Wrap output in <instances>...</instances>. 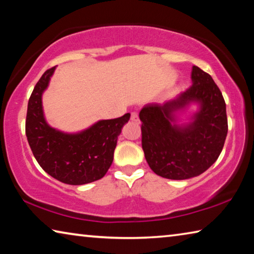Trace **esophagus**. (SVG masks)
<instances>
[{
	"label": "esophagus",
	"instance_id": "34e87169",
	"mask_svg": "<svg viewBox=\"0 0 254 254\" xmlns=\"http://www.w3.org/2000/svg\"><path fill=\"white\" fill-rule=\"evenodd\" d=\"M131 120L132 121H134V122H139L140 120H139V114L136 113V112H132L131 113Z\"/></svg>",
	"mask_w": 254,
	"mask_h": 254
}]
</instances>
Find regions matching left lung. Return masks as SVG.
<instances>
[{
  "label": "left lung",
  "mask_w": 254,
  "mask_h": 254,
  "mask_svg": "<svg viewBox=\"0 0 254 254\" xmlns=\"http://www.w3.org/2000/svg\"><path fill=\"white\" fill-rule=\"evenodd\" d=\"M192 85L176 100L150 103L140 111L142 149L150 168L163 178L196 177L217 160L227 134L226 105L212 76L192 66ZM190 102L201 110L186 126L174 122V112Z\"/></svg>",
  "instance_id": "8db88e82"
}]
</instances>
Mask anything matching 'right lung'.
Instances as JSON below:
<instances>
[{
    "label": "right lung",
    "instance_id": "1",
    "mask_svg": "<svg viewBox=\"0 0 254 254\" xmlns=\"http://www.w3.org/2000/svg\"><path fill=\"white\" fill-rule=\"evenodd\" d=\"M55 68L46 70L29 98L25 134L40 167L51 177L68 185H84L103 178L113 162L118 136L130 113L102 120L75 134L60 132L47 124L41 96Z\"/></svg>",
    "mask_w": 254,
    "mask_h": 254
}]
</instances>
